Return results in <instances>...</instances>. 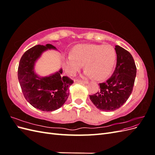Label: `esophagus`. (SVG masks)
<instances>
[{
    "instance_id": "1",
    "label": "esophagus",
    "mask_w": 155,
    "mask_h": 155,
    "mask_svg": "<svg viewBox=\"0 0 155 155\" xmlns=\"http://www.w3.org/2000/svg\"><path fill=\"white\" fill-rule=\"evenodd\" d=\"M76 81L80 83H84V84H88V82L87 81H81V80H77Z\"/></svg>"
}]
</instances>
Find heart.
Returning <instances> with one entry per match:
<instances>
[{
    "mask_svg": "<svg viewBox=\"0 0 155 155\" xmlns=\"http://www.w3.org/2000/svg\"><path fill=\"white\" fill-rule=\"evenodd\" d=\"M116 58L115 51L111 46L79 45L74 48L72 55L65 59L64 67L66 72L72 76L85 64L87 70L83 78L94 76L97 80H102L112 72Z\"/></svg>",
    "mask_w": 155,
    "mask_h": 155,
    "instance_id": "1",
    "label": "heart"
}]
</instances>
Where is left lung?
Returning <instances> with one entry per match:
<instances>
[{
	"label": "left lung",
	"instance_id": "left-lung-1",
	"mask_svg": "<svg viewBox=\"0 0 155 155\" xmlns=\"http://www.w3.org/2000/svg\"><path fill=\"white\" fill-rule=\"evenodd\" d=\"M116 65L112 76L100 83V91L89 95L91 101L99 110L106 112L119 109L128 100L133 92L137 76L134 59L128 51L115 46Z\"/></svg>",
	"mask_w": 155,
	"mask_h": 155
}]
</instances>
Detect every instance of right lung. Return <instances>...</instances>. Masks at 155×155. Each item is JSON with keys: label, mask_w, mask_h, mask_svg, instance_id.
<instances>
[{"label": "right lung", "mask_w": 155, "mask_h": 155, "mask_svg": "<svg viewBox=\"0 0 155 155\" xmlns=\"http://www.w3.org/2000/svg\"><path fill=\"white\" fill-rule=\"evenodd\" d=\"M57 50L54 46L36 45L22 55L18 68V79L25 99L35 109L52 112L61 107L69 96L73 81L61 76L63 70L41 77L35 72V64L44 51Z\"/></svg>", "instance_id": "right-lung-1"}]
</instances>
